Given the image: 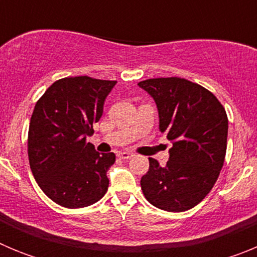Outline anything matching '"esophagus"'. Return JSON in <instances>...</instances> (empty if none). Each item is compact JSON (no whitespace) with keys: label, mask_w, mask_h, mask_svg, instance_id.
<instances>
[{"label":"esophagus","mask_w":257,"mask_h":257,"mask_svg":"<svg viewBox=\"0 0 257 257\" xmlns=\"http://www.w3.org/2000/svg\"><path fill=\"white\" fill-rule=\"evenodd\" d=\"M118 157L122 158V160H130L134 157V154L131 152H121V153H118Z\"/></svg>","instance_id":"1"}]
</instances>
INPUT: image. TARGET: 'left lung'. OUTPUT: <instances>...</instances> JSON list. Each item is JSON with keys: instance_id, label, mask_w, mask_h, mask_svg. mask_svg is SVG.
<instances>
[{"instance_id": "1", "label": "left lung", "mask_w": 257, "mask_h": 257, "mask_svg": "<svg viewBox=\"0 0 257 257\" xmlns=\"http://www.w3.org/2000/svg\"><path fill=\"white\" fill-rule=\"evenodd\" d=\"M138 85L154 99L160 130L172 142L166 166L149 158L140 180L151 205L183 212L207 196L226 153L228 115L216 96L185 78H151Z\"/></svg>"}]
</instances>
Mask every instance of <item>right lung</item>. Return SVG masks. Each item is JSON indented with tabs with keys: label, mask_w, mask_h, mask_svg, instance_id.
Wrapping results in <instances>:
<instances>
[{
	"label": "right lung",
	"mask_w": 257,
	"mask_h": 257,
	"mask_svg": "<svg viewBox=\"0 0 257 257\" xmlns=\"http://www.w3.org/2000/svg\"><path fill=\"white\" fill-rule=\"evenodd\" d=\"M115 81L87 76L55 81L36 103L28 131L32 174L42 192L58 205L81 208L103 198L106 171L114 153H99L87 136L103 114Z\"/></svg>",
	"instance_id": "obj_1"
}]
</instances>
